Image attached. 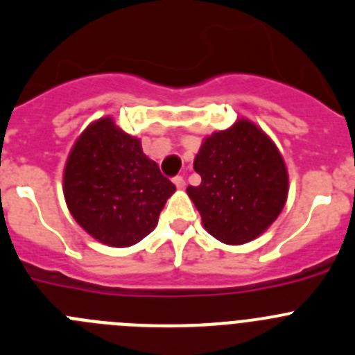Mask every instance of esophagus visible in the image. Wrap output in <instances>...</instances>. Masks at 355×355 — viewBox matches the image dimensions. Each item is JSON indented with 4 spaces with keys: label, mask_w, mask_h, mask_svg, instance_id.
Here are the masks:
<instances>
[{
    "label": "esophagus",
    "mask_w": 355,
    "mask_h": 355,
    "mask_svg": "<svg viewBox=\"0 0 355 355\" xmlns=\"http://www.w3.org/2000/svg\"><path fill=\"white\" fill-rule=\"evenodd\" d=\"M173 184L177 185V189H184L185 187V178L184 177H175Z\"/></svg>",
    "instance_id": "1"
}]
</instances>
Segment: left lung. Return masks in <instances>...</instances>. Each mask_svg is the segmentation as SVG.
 Here are the masks:
<instances>
[{"label": "left lung", "instance_id": "left-lung-1", "mask_svg": "<svg viewBox=\"0 0 355 355\" xmlns=\"http://www.w3.org/2000/svg\"><path fill=\"white\" fill-rule=\"evenodd\" d=\"M198 187L187 194L202 227L225 244L250 243L269 229L288 199L286 164L267 133L239 118L202 140L194 157Z\"/></svg>", "mask_w": 355, "mask_h": 355}]
</instances>
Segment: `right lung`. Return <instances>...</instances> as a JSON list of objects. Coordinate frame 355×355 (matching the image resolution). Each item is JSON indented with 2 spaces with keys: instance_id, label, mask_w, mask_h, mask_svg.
<instances>
[{
  "instance_id": "1",
  "label": "right lung",
  "mask_w": 355,
  "mask_h": 355,
  "mask_svg": "<svg viewBox=\"0 0 355 355\" xmlns=\"http://www.w3.org/2000/svg\"><path fill=\"white\" fill-rule=\"evenodd\" d=\"M177 191L144 154L142 142L105 116L90 123L64 168V198L72 218L98 243L128 248L157 225Z\"/></svg>"
}]
</instances>
